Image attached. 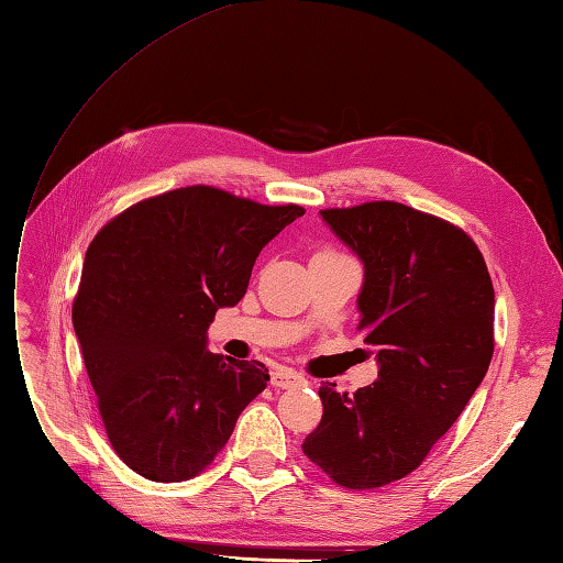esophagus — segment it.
<instances>
[{"label": "esophagus", "instance_id": "obj_1", "mask_svg": "<svg viewBox=\"0 0 563 563\" xmlns=\"http://www.w3.org/2000/svg\"><path fill=\"white\" fill-rule=\"evenodd\" d=\"M301 380H303V376L289 367H276L274 372H271V386L274 388H292V386H299Z\"/></svg>", "mask_w": 563, "mask_h": 563}]
</instances>
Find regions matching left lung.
<instances>
[{
    "label": "left lung",
    "mask_w": 563,
    "mask_h": 563,
    "mask_svg": "<svg viewBox=\"0 0 563 563\" xmlns=\"http://www.w3.org/2000/svg\"><path fill=\"white\" fill-rule=\"evenodd\" d=\"M365 266L357 295L376 384H322L320 426L301 449L336 484L376 488L419 467L459 419L494 355V285L459 227L393 201L320 210Z\"/></svg>",
    "instance_id": "left-lung-1"
}]
</instances>
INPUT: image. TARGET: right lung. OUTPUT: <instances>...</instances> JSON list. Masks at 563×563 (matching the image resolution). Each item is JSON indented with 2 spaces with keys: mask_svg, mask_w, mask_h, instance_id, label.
<instances>
[{
  "mask_svg": "<svg viewBox=\"0 0 563 563\" xmlns=\"http://www.w3.org/2000/svg\"><path fill=\"white\" fill-rule=\"evenodd\" d=\"M301 214L198 185L129 208L90 243L71 322L107 438L137 475L196 477L266 388L260 360L208 351V328Z\"/></svg>",
  "mask_w": 563,
  "mask_h": 563,
  "instance_id": "right-lung-1",
  "label": "right lung"
}]
</instances>
